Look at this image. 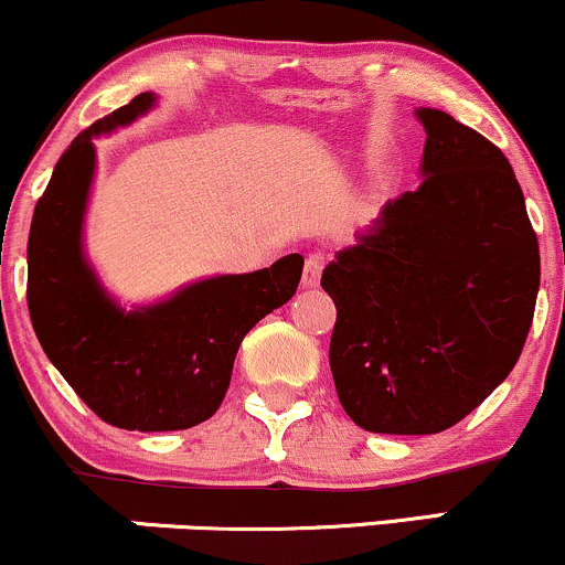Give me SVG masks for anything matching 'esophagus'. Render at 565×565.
Returning a JSON list of instances; mask_svg holds the SVG:
<instances>
[{"mask_svg": "<svg viewBox=\"0 0 565 565\" xmlns=\"http://www.w3.org/2000/svg\"><path fill=\"white\" fill-rule=\"evenodd\" d=\"M321 270H323V255H321V252H313V255H308V260H305V268H302V287L305 289L319 287Z\"/></svg>", "mask_w": 565, "mask_h": 565, "instance_id": "obj_1", "label": "esophagus"}]
</instances>
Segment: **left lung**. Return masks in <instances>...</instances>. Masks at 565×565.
<instances>
[{"instance_id":"1","label":"left lung","mask_w":565,"mask_h":565,"mask_svg":"<svg viewBox=\"0 0 565 565\" xmlns=\"http://www.w3.org/2000/svg\"><path fill=\"white\" fill-rule=\"evenodd\" d=\"M423 185L382 206L337 252L329 366L355 425L430 436L481 406L521 359L540 291V244L510 161L436 108Z\"/></svg>"}]
</instances>
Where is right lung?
Here are the masks:
<instances>
[{
  "label": "right lung",
  "instance_id": "right-lung-1",
  "mask_svg": "<svg viewBox=\"0 0 565 565\" xmlns=\"http://www.w3.org/2000/svg\"><path fill=\"white\" fill-rule=\"evenodd\" d=\"M142 93L76 135L36 201L29 233V313L42 350L103 423L121 430H185L210 419L231 385L244 334L291 300L302 255L238 276L188 284L170 300L125 310L89 268L82 225L97 135L153 108Z\"/></svg>",
  "mask_w": 565,
  "mask_h": 565
}]
</instances>
